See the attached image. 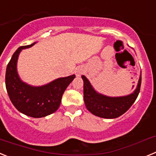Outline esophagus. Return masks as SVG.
I'll list each match as a JSON object with an SVG mask.
<instances>
[{
    "label": "esophagus",
    "instance_id": "obj_1",
    "mask_svg": "<svg viewBox=\"0 0 156 156\" xmlns=\"http://www.w3.org/2000/svg\"><path fill=\"white\" fill-rule=\"evenodd\" d=\"M83 71H84V70H83V69L81 68V67H78V68L76 69L75 73H76V75L77 76H80L81 74H83Z\"/></svg>",
    "mask_w": 156,
    "mask_h": 156
}]
</instances>
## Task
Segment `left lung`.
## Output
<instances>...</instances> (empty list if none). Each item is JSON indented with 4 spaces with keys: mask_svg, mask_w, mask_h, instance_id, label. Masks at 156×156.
I'll list each match as a JSON object with an SVG mask.
<instances>
[{
    "mask_svg": "<svg viewBox=\"0 0 156 156\" xmlns=\"http://www.w3.org/2000/svg\"><path fill=\"white\" fill-rule=\"evenodd\" d=\"M83 80V98L87 108L94 115L105 119H115L125 113L137 99L141 84V75L136 90L124 97L111 98L100 94L94 90L89 80L82 76Z\"/></svg>",
    "mask_w": 156,
    "mask_h": 156,
    "instance_id": "1",
    "label": "left lung"
}]
</instances>
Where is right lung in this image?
Instances as JSON below:
<instances>
[{
  "label": "right lung",
  "instance_id": "1",
  "mask_svg": "<svg viewBox=\"0 0 156 156\" xmlns=\"http://www.w3.org/2000/svg\"><path fill=\"white\" fill-rule=\"evenodd\" d=\"M21 46L13 54L5 74V85L9 98L20 112L34 118H41L54 113L61 104L63 93L73 80L75 75L58 78L42 87H32L19 77L16 65L22 49L32 47Z\"/></svg>",
  "mask_w": 156,
  "mask_h": 156
}]
</instances>
